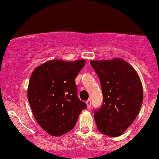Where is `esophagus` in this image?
I'll return each instance as SVG.
<instances>
[{"label": "esophagus", "instance_id": "34e87169", "mask_svg": "<svg viewBox=\"0 0 159 159\" xmlns=\"http://www.w3.org/2000/svg\"><path fill=\"white\" fill-rule=\"evenodd\" d=\"M86 107H87L88 109H89V108L91 107V100H88L86 102Z\"/></svg>", "mask_w": 159, "mask_h": 159}]
</instances>
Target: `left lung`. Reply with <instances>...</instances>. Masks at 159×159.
<instances>
[{"label":"left lung","instance_id":"1","mask_svg":"<svg viewBox=\"0 0 159 159\" xmlns=\"http://www.w3.org/2000/svg\"><path fill=\"white\" fill-rule=\"evenodd\" d=\"M100 79L103 105L94 111L100 132L110 137L121 135L138 116L143 102V88L136 70L120 58L91 60Z\"/></svg>","mask_w":159,"mask_h":159}]
</instances>
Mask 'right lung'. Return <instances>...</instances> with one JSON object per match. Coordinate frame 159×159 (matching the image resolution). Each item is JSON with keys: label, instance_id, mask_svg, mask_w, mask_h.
I'll return each instance as SVG.
<instances>
[{"label": "right lung", "instance_id": "right-lung-1", "mask_svg": "<svg viewBox=\"0 0 159 159\" xmlns=\"http://www.w3.org/2000/svg\"><path fill=\"white\" fill-rule=\"evenodd\" d=\"M85 59H53L34 70L28 87V100L41 128L52 136L68 133L86 107L80 100L75 78L85 66Z\"/></svg>", "mask_w": 159, "mask_h": 159}]
</instances>
